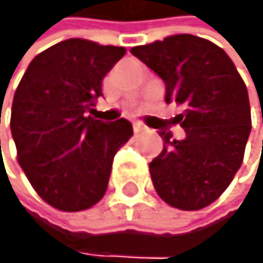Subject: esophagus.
<instances>
[{
  "mask_svg": "<svg viewBox=\"0 0 263 263\" xmlns=\"http://www.w3.org/2000/svg\"><path fill=\"white\" fill-rule=\"evenodd\" d=\"M133 129H134V133L136 134H139V133H144V130H146L148 127L144 124H141V122H134L133 124Z\"/></svg>",
  "mask_w": 263,
  "mask_h": 263,
  "instance_id": "34e87169",
  "label": "esophagus"
}]
</instances>
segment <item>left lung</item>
Instances as JSON below:
<instances>
[{
    "instance_id": "left-lung-1",
    "label": "left lung",
    "mask_w": 263,
    "mask_h": 263,
    "mask_svg": "<svg viewBox=\"0 0 263 263\" xmlns=\"http://www.w3.org/2000/svg\"><path fill=\"white\" fill-rule=\"evenodd\" d=\"M130 53L163 79L167 103L182 108L174 122L186 138L160 133L163 149L149 163L155 190L174 209H205L243 163L252 130L247 84L228 53L198 35H168Z\"/></svg>"
}]
</instances>
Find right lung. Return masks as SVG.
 <instances>
[{
  "label": "right lung",
  "instance_id": "1",
  "mask_svg": "<svg viewBox=\"0 0 263 263\" xmlns=\"http://www.w3.org/2000/svg\"><path fill=\"white\" fill-rule=\"evenodd\" d=\"M124 54L122 46L67 39L39 53L15 91L16 160L35 193L62 212L87 210L105 196L115 153L133 136L129 120L91 115L101 81Z\"/></svg>",
  "mask_w": 263,
  "mask_h": 263
}]
</instances>
